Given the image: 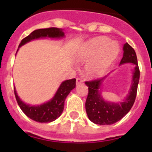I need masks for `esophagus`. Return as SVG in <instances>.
I'll list each match as a JSON object with an SVG mask.
<instances>
[{
    "mask_svg": "<svg viewBox=\"0 0 152 152\" xmlns=\"http://www.w3.org/2000/svg\"><path fill=\"white\" fill-rule=\"evenodd\" d=\"M83 82H84V81H83L82 79L79 78V77H77V80H76V84H77V85H78V84H82Z\"/></svg>",
    "mask_w": 152,
    "mask_h": 152,
    "instance_id": "34e87169",
    "label": "esophagus"
}]
</instances>
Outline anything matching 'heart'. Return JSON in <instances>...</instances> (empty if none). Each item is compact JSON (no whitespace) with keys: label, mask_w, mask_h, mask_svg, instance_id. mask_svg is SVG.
I'll return each mask as SVG.
<instances>
[{"label":"heart","mask_w":152,"mask_h":152,"mask_svg":"<svg viewBox=\"0 0 152 152\" xmlns=\"http://www.w3.org/2000/svg\"><path fill=\"white\" fill-rule=\"evenodd\" d=\"M119 52V45L108 38L98 37L87 42L77 53V59L89 61L86 73L92 77H100L107 72Z\"/></svg>","instance_id":"obj_1"}]
</instances>
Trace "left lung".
I'll use <instances>...</instances> for the list:
<instances>
[{"instance_id": "1", "label": "left lung", "mask_w": 152, "mask_h": 152, "mask_svg": "<svg viewBox=\"0 0 152 152\" xmlns=\"http://www.w3.org/2000/svg\"><path fill=\"white\" fill-rule=\"evenodd\" d=\"M125 63H131L133 64L134 68L129 91L122 101L116 103L107 101L102 96L100 88L108 75L100 79L85 82L88 87V95L85 103L86 112L90 120L95 124H113L124 117L133 106L136 97L140 72L135 50L127 42L123 45V56L119 65Z\"/></svg>"}]
</instances>
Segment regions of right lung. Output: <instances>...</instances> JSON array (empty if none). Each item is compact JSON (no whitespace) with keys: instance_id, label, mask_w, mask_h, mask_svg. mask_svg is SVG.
Here are the masks:
<instances>
[{"instance_id":"add662e5","label":"right lung","mask_w":152,"mask_h":152,"mask_svg":"<svg viewBox=\"0 0 152 152\" xmlns=\"http://www.w3.org/2000/svg\"><path fill=\"white\" fill-rule=\"evenodd\" d=\"M64 36H65L63 29L59 28L52 27L36 29L21 41L18 48H20L22 45H25L32 40L43 38L61 39L64 38ZM19 49H17V51ZM75 78L66 80L61 82L54 96L46 103H42L39 105H30L24 103L17 95L15 88L14 94L18 105L28 117L38 123H51L55 121L61 115L64 110V100L67 96L69 94V93L75 88Z\"/></svg>"}]
</instances>
